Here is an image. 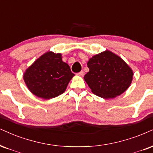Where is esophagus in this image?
<instances>
[{
	"instance_id": "34e87169",
	"label": "esophagus",
	"mask_w": 153,
	"mask_h": 153,
	"mask_svg": "<svg viewBox=\"0 0 153 153\" xmlns=\"http://www.w3.org/2000/svg\"><path fill=\"white\" fill-rule=\"evenodd\" d=\"M84 74H85V73H84V71H80V72L78 73V75L80 76H84Z\"/></svg>"
}]
</instances>
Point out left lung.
Here are the masks:
<instances>
[{
  "label": "left lung",
  "instance_id": "left-lung-1",
  "mask_svg": "<svg viewBox=\"0 0 153 153\" xmlns=\"http://www.w3.org/2000/svg\"><path fill=\"white\" fill-rule=\"evenodd\" d=\"M89 71L84 79L91 91L103 99H114L131 85L133 72L119 56L109 50L96 54L87 63Z\"/></svg>",
  "mask_w": 153,
  "mask_h": 153
}]
</instances>
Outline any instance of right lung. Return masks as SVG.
<instances>
[{
  "instance_id": "1",
  "label": "right lung",
  "mask_w": 153,
  "mask_h": 153,
  "mask_svg": "<svg viewBox=\"0 0 153 153\" xmlns=\"http://www.w3.org/2000/svg\"><path fill=\"white\" fill-rule=\"evenodd\" d=\"M74 76L61 54L48 52L26 69L23 79L34 95L50 99L63 94Z\"/></svg>"
}]
</instances>
